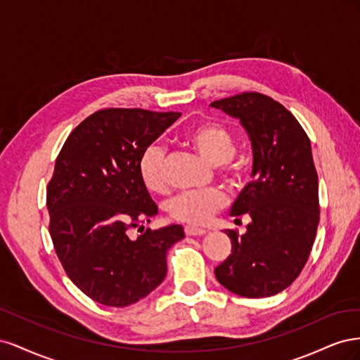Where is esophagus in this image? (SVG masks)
Instances as JSON below:
<instances>
[{"mask_svg": "<svg viewBox=\"0 0 360 360\" xmlns=\"http://www.w3.org/2000/svg\"><path fill=\"white\" fill-rule=\"evenodd\" d=\"M184 233H186V236H204L207 233V230H204V228H200V226L188 225L186 228H184Z\"/></svg>", "mask_w": 360, "mask_h": 360, "instance_id": "1", "label": "esophagus"}]
</instances>
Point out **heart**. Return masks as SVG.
I'll return each instance as SVG.
<instances>
[{
	"instance_id": "heart-1",
	"label": "heart",
	"mask_w": 360,
	"mask_h": 360,
	"mask_svg": "<svg viewBox=\"0 0 360 360\" xmlns=\"http://www.w3.org/2000/svg\"><path fill=\"white\" fill-rule=\"evenodd\" d=\"M188 141L198 153L214 167L224 165L226 171L238 176L242 165L234 162L237 151L236 138L224 124L205 122L192 127L188 132ZM167 150L162 144H150L139 159V176L146 188L159 192L165 186L163 179V163H165ZM228 198L225 192L216 188L202 191H184L177 193L168 202L169 214L180 222L204 224L226 205Z\"/></svg>"
}]
</instances>
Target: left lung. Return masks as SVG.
I'll use <instances>...</instances> for the list:
<instances>
[{
	"mask_svg": "<svg viewBox=\"0 0 360 360\" xmlns=\"http://www.w3.org/2000/svg\"><path fill=\"white\" fill-rule=\"evenodd\" d=\"M240 120L252 146V181L238 193L231 216L249 214L246 233L228 230L231 254L216 279L242 297H269L292 284L311 254L320 222L319 176L311 141L285 106L249 91L212 102Z\"/></svg>",
	"mask_w": 360,
	"mask_h": 360,
	"instance_id": "obj_1",
	"label": "left lung"
}]
</instances>
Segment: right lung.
<instances>
[{
    "label": "right lung",
    "instance_id": "obj_1",
    "mask_svg": "<svg viewBox=\"0 0 360 360\" xmlns=\"http://www.w3.org/2000/svg\"><path fill=\"white\" fill-rule=\"evenodd\" d=\"M180 115L101 110L73 129L56 160L46 191L53 248L73 284L106 307L123 308L153 291L167 276L168 249L184 237L181 225L127 234L158 214L139 159Z\"/></svg>",
    "mask_w": 360,
    "mask_h": 360
}]
</instances>
